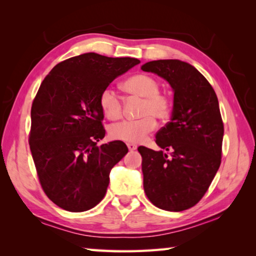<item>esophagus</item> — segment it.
Here are the masks:
<instances>
[{
  "label": "esophagus",
  "mask_w": 256,
  "mask_h": 256,
  "mask_svg": "<svg viewBox=\"0 0 256 256\" xmlns=\"http://www.w3.org/2000/svg\"><path fill=\"white\" fill-rule=\"evenodd\" d=\"M126 146H128V148L130 151H133V150L136 149V144H128Z\"/></svg>",
  "instance_id": "obj_1"
}]
</instances>
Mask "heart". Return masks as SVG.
I'll list each match as a JSON object with an SVG mask.
<instances>
[{"mask_svg": "<svg viewBox=\"0 0 256 256\" xmlns=\"http://www.w3.org/2000/svg\"><path fill=\"white\" fill-rule=\"evenodd\" d=\"M122 88L130 96L142 98L138 115L140 118L124 120L110 126L108 133L114 140L138 144L144 140L156 128V120H166L170 116L172 102L166 92H160V82L146 73L130 76L122 84ZM99 106L108 118L118 120L123 115V102L110 88L104 89L99 96Z\"/></svg>", "mask_w": 256, "mask_h": 256, "instance_id": "1", "label": "heart"}]
</instances>
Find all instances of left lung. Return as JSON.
<instances>
[{
  "mask_svg": "<svg viewBox=\"0 0 256 256\" xmlns=\"http://www.w3.org/2000/svg\"><path fill=\"white\" fill-rule=\"evenodd\" d=\"M141 68L164 78L174 89L170 122L156 134L162 150L138 148L146 196L159 209L188 210L204 196L222 162L224 123L218 98L209 81L186 62L158 60Z\"/></svg>",
  "mask_w": 256,
  "mask_h": 256,
  "instance_id": "left-lung-1",
  "label": "left lung"
}]
</instances>
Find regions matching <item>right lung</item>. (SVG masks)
Returning a JSON list of instances; mask_svg holds the SVG:
<instances>
[{"label": "right lung", "mask_w": 256, "mask_h": 256, "mask_svg": "<svg viewBox=\"0 0 256 256\" xmlns=\"http://www.w3.org/2000/svg\"><path fill=\"white\" fill-rule=\"evenodd\" d=\"M138 63L86 53L58 63L42 80L29 146L42 190L62 209L86 211L105 196L110 170L128 150L122 141L97 146L106 134L99 96Z\"/></svg>", "instance_id": "1"}]
</instances>
